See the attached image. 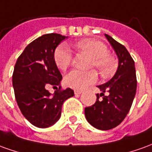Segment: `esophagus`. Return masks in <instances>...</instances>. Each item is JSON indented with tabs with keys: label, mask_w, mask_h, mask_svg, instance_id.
I'll use <instances>...</instances> for the list:
<instances>
[{
	"label": "esophagus",
	"mask_w": 152,
	"mask_h": 152,
	"mask_svg": "<svg viewBox=\"0 0 152 152\" xmlns=\"http://www.w3.org/2000/svg\"><path fill=\"white\" fill-rule=\"evenodd\" d=\"M74 93H75L76 95H79V94H80L82 93V91H80V90H75V91H74Z\"/></svg>",
	"instance_id": "34e87169"
}]
</instances>
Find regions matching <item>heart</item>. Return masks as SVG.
Returning a JSON list of instances; mask_svg holds the SVG:
<instances>
[{
  "label": "heart",
  "instance_id": "b5f03b06",
  "mask_svg": "<svg viewBox=\"0 0 152 152\" xmlns=\"http://www.w3.org/2000/svg\"><path fill=\"white\" fill-rule=\"evenodd\" d=\"M80 50L86 52L91 58V67H95L102 76H109L115 67V61L108 54L107 47L101 42L93 39H84L76 43ZM72 60V53L66 44H61L54 52V61L58 68L66 70ZM97 80V74L94 71L81 72L73 70L65 76V83L67 86L82 90Z\"/></svg>",
  "mask_w": 152,
  "mask_h": 152
}]
</instances>
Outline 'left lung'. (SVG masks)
I'll list each match as a JSON object with an SVG mask.
<instances>
[{
  "label": "left lung",
  "instance_id": "obj_1",
  "mask_svg": "<svg viewBox=\"0 0 152 152\" xmlns=\"http://www.w3.org/2000/svg\"><path fill=\"white\" fill-rule=\"evenodd\" d=\"M106 39L115 51L118 66L114 76L108 82L98 86L101 93L96 94L93 105L85 109L88 123L99 130H109L124 121L131 109L137 91L135 63L127 48L108 34ZM109 93L104 95V92ZM103 96L101 100L99 97Z\"/></svg>",
  "mask_w": 152,
  "mask_h": 152
}]
</instances>
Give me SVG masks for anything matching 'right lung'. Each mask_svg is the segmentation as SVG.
<instances>
[{
    "mask_svg": "<svg viewBox=\"0 0 152 152\" xmlns=\"http://www.w3.org/2000/svg\"><path fill=\"white\" fill-rule=\"evenodd\" d=\"M67 37L47 34L34 40L18 58L12 84L18 106L24 118L37 128L53 125L60 118L64 101L74 95L66 88L61 91L62 76L54 61V52ZM59 87L52 95L48 86Z\"/></svg>",
    "mask_w": 152,
    "mask_h": 152,
    "instance_id": "right-lung-1",
    "label": "right lung"
}]
</instances>
